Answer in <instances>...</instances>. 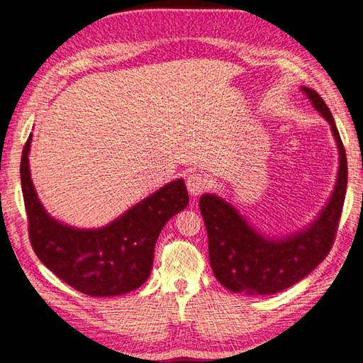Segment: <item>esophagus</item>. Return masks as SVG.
<instances>
[{
  "instance_id": "esophagus-1",
  "label": "esophagus",
  "mask_w": 363,
  "mask_h": 363,
  "mask_svg": "<svg viewBox=\"0 0 363 363\" xmlns=\"http://www.w3.org/2000/svg\"><path fill=\"white\" fill-rule=\"evenodd\" d=\"M187 184V190L192 196H199L205 192L208 189V181L205 176H201L199 173H190L186 179Z\"/></svg>"
}]
</instances>
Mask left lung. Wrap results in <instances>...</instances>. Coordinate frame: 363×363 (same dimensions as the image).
<instances>
[{"mask_svg":"<svg viewBox=\"0 0 363 363\" xmlns=\"http://www.w3.org/2000/svg\"><path fill=\"white\" fill-rule=\"evenodd\" d=\"M301 89L330 123L336 139L340 150L336 186L314 223L279 240L262 237L220 196L201 195L200 211L208 232L213 274L220 285L233 293L274 294L286 290L309 275L333 247L347 187L346 150L327 104L314 89L306 86Z\"/></svg>","mask_w":363,"mask_h":363,"instance_id":"left-lung-1","label":"left lung"}]
</instances>
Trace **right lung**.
Listing matches in <instances>:
<instances>
[{"instance_id":"1","label":"right lung","mask_w":363,"mask_h":363,"mask_svg":"<svg viewBox=\"0 0 363 363\" xmlns=\"http://www.w3.org/2000/svg\"><path fill=\"white\" fill-rule=\"evenodd\" d=\"M32 134L22 150L21 182L28 238L38 259L79 293L120 296L149 279L163 225L189 203L184 179H176L101 229H75L45 211L28 168Z\"/></svg>"}]
</instances>
